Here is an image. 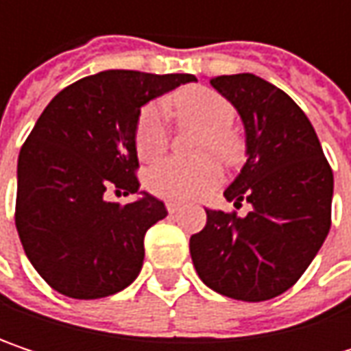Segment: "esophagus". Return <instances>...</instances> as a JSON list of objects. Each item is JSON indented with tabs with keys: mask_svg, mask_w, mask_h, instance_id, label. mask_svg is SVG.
<instances>
[{
	"mask_svg": "<svg viewBox=\"0 0 351 351\" xmlns=\"http://www.w3.org/2000/svg\"><path fill=\"white\" fill-rule=\"evenodd\" d=\"M167 209H169V213H176V211L180 209V203H175V201H169V203H167Z\"/></svg>",
	"mask_w": 351,
	"mask_h": 351,
	"instance_id": "esophagus-1",
	"label": "esophagus"
}]
</instances>
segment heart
I'll list each match as a JSON object with an SVG mask.
<instances>
[{"label": "heart", "mask_w": 351, "mask_h": 351, "mask_svg": "<svg viewBox=\"0 0 351 351\" xmlns=\"http://www.w3.org/2000/svg\"><path fill=\"white\" fill-rule=\"evenodd\" d=\"M176 119L184 125L203 130L201 154H213L223 162H234L240 154V142L232 132L236 111L232 104L209 87H186L171 99ZM169 144L162 111L146 106L136 121V152L142 160L158 158ZM221 178L213 160L180 162L175 158L154 165L146 175V186L173 201H186L209 193Z\"/></svg>", "instance_id": "1"}]
</instances>
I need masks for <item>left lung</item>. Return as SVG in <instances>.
Here are the masks:
<instances>
[{
	"instance_id": "8db88e82",
	"label": "left lung",
	"mask_w": 351,
	"mask_h": 351,
	"mask_svg": "<svg viewBox=\"0 0 351 351\" xmlns=\"http://www.w3.org/2000/svg\"><path fill=\"white\" fill-rule=\"evenodd\" d=\"M211 87L238 111L245 162L223 191L245 215L205 209L191 236L199 278L236 301H268L289 291L313 262L331 226L333 173L311 121L285 91L252 75L213 77Z\"/></svg>"
}]
</instances>
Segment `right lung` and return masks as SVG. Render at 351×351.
<instances>
[{"mask_svg":"<svg viewBox=\"0 0 351 351\" xmlns=\"http://www.w3.org/2000/svg\"><path fill=\"white\" fill-rule=\"evenodd\" d=\"M193 75L101 71L62 89L38 117L18 158L16 228L36 272L60 295L101 299L130 287L144 262V236L169 215L138 191L140 109ZM109 188L136 195L125 206Z\"/></svg>","mask_w":351,"mask_h":351,"instance_id":"right-lung-1","label":"right lung"}]
</instances>
